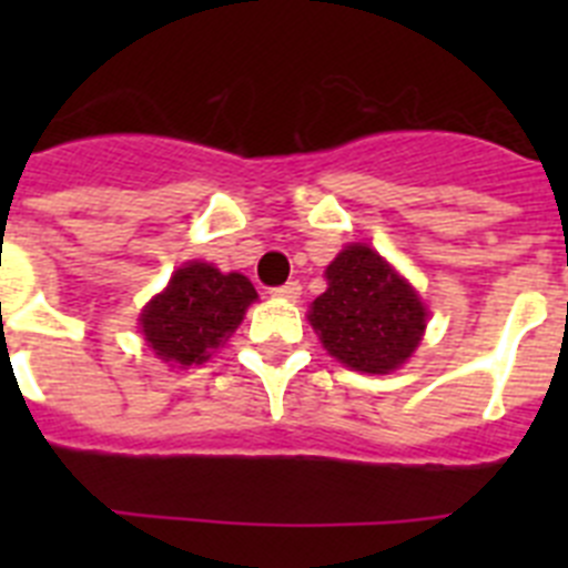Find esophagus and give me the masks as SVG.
<instances>
[{
    "label": "esophagus",
    "instance_id": "esophagus-1",
    "mask_svg": "<svg viewBox=\"0 0 568 568\" xmlns=\"http://www.w3.org/2000/svg\"><path fill=\"white\" fill-rule=\"evenodd\" d=\"M273 298L298 301L301 298V284H298V281H287V284H281V287L273 290Z\"/></svg>",
    "mask_w": 568,
    "mask_h": 568
}]
</instances>
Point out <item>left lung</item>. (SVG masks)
Segmentation results:
<instances>
[{
  "instance_id": "left-lung-1",
  "label": "left lung",
  "mask_w": 568,
  "mask_h": 568,
  "mask_svg": "<svg viewBox=\"0 0 568 568\" xmlns=\"http://www.w3.org/2000/svg\"><path fill=\"white\" fill-rule=\"evenodd\" d=\"M324 275L327 293L307 315L324 349L355 373L386 375L406 364L426 329L413 284L366 244L341 250Z\"/></svg>"
}]
</instances>
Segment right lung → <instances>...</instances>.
<instances>
[{
    "label": "right lung",
    "mask_w": 568,
    "mask_h": 568,
    "mask_svg": "<svg viewBox=\"0 0 568 568\" xmlns=\"http://www.w3.org/2000/svg\"><path fill=\"white\" fill-rule=\"evenodd\" d=\"M258 298L247 275L187 261L139 315L148 346L173 366L204 364Z\"/></svg>",
    "instance_id": "obj_1"
}]
</instances>
